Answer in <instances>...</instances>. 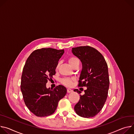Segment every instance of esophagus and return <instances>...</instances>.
Instances as JSON below:
<instances>
[{
  "label": "esophagus",
  "instance_id": "obj_1",
  "mask_svg": "<svg viewBox=\"0 0 134 134\" xmlns=\"http://www.w3.org/2000/svg\"><path fill=\"white\" fill-rule=\"evenodd\" d=\"M73 92V91H72V90H71V89H70V88L67 89V92H68V93H71V92Z\"/></svg>",
  "mask_w": 134,
  "mask_h": 134
}]
</instances>
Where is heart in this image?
Returning <instances> with one entry per match:
<instances>
[{
    "instance_id": "1",
    "label": "heart",
    "mask_w": 134,
    "mask_h": 134,
    "mask_svg": "<svg viewBox=\"0 0 134 134\" xmlns=\"http://www.w3.org/2000/svg\"><path fill=\"white\" fill-rule=\"evenodd\" d=\"M68 61H69V63H70V64L72 67H73L74 66H75V65H76V64H79V63H80V60H79V59L78 57H76V56H72L70 57L69 58V60H68ZM59 63H58L57 64V65H56V70H58V68H59ZM73 81V79H70V78H64V79H63L62 80V81H61L62 83L64 85H65V86H68V87L71 86L72 85Z\"/></svg>"
}]
</instances>
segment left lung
I'll use <instances>...</instances> for the list:
<instances>
[{
  "label": "left lung",
  "mask_w": 134,
  "mask_h": 134,
  "mask_svg": "<svg viewBox=\"0 0 134 134\" xmlns=\"http://www.w3.org/2000/svg\"><path fill=\"white\" fill-rule=\"evenodd\" d=\"M72 53L82 63L78 87H86L85 94L75 106L77 114L83 118H92L102 109L107 100L110 80L105 58L95 48L89 46L72 48ZM78 94L81 92L74 90Z\"/></svg>",
  "instance_id": "left-lung-1"
}]
</instances>
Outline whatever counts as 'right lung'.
<instances>
[{
	"label": "right lung",
	"mask_w": 134,
	"mask_h": 134,
	"mask_svg": "<svg viewBox=\"0 0 134 134\" xmlns=\"http://www.w3.org/2000/svg\"><path fill=\"white\" fill-rule=\"evenodd\" d=\"M64 53V49L42 48L34 51L26 59L21 90L26 106L37 116L54 113L58 102L66 94V88L61 85L54 89L46 88V83L55 75L56 65Z\"/></svg>",
	"instance_id": "add662e5"
}]
</instances>
